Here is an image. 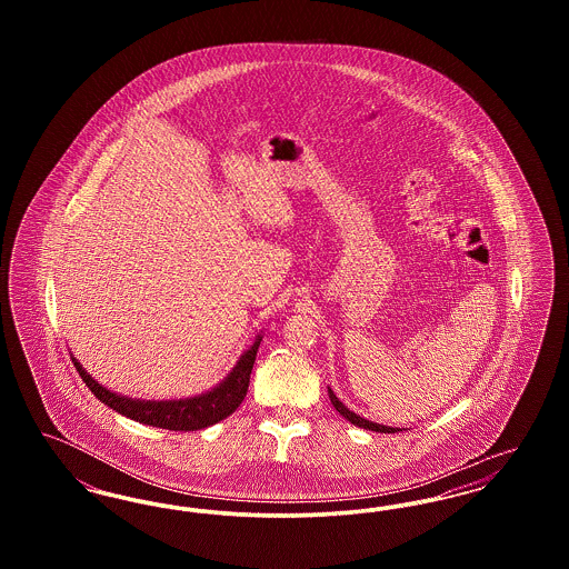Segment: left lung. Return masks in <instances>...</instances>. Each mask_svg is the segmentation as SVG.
<instances>
[{"label": "left lung", "instance_id": "1", "mask_svg": "<svg viewBox=\"0 0 569 569\" xmlns=\"http://www.w3.org/2000/svg\"><path fill=\"white\" fill-rule=\"evenodd\" d=\"M328 397H330V403L332 407L346 418V420H350L352 425L356 427H360V429H367V431H376V433H395V431H401V429H392V427H383V425H378V422H371V420H365L362 416H358V413H353L350 411L348 407L343 406L339 399H337V395L328 388Z\"/></svg>", "mask_w": 569, "mask_h": 569}]
</instances>
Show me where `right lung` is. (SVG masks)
<instances>
[{"label": "right lung", "mask_w": 569, "mask_h": 569, "mask_svg": "<svg viewBox=\"0 0 569 569\" xmlns=\"http://www.w3.org/2000/svg\"><path fill=\"white\" fill-rule=\"evenodd\" d=\"M260 341H262V335H256L253 346L241 353L234 369L221 379L216 388L196 397L172 399V401H142V399L117 395L91 378L74 356H72V362L82 381L87 383V388L96 395V399H100L110 409L119 411L121 416L149 427L168 429V431H200L228 418L237 407L243 403Z\"/></svg>", "instance_id": "right-lung-1"}]
</instances>
